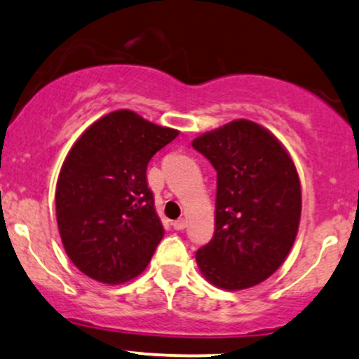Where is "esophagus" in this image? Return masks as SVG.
<instances>
[{"instance_id": "34e87169", "label": "esophagus", "mask_w": 359, "mask_h": 359, "mask_svg": "<svg viewBox=\"0 0 359 359\" xmlns=\"http://www.w3.org/2000/svg\"><path fill=\"white\" fill-rule=\"evenodd\" d=\"M172 226H174L175 231H184L187 227V221L185 219H177V221L172 222Z\"/></svg>"}]
</instances>
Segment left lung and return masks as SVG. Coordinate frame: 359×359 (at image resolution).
I'll return each instance as SVG.
<instances>
[{"instance_id":"left-lung-1","label":"left lung","mask_w":359,"mask_h":359,"mask_svg":"<svg viewBox=\"0 0 359 359\" xmlns=\"http://www.w3.org/2000/svg\"><path fill=\"white\" fill-rule=\"evenodd\" d=\"M192 147L217 170L215 229L196 261L215 287L241 291L279 269L301 221V182L279 138L252 120L202 133Z\"/></svg>"}]
</instances>
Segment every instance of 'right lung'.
I'll return each mask as SVG.
<instances>
[{"label": "right lung", "mask_w": 359, "mask_h": 359, "mask_svg": "<svg viewBox=\"0 0 359 359\" xmlns=\"http://www.w3.org/2000/svg\"><path fill=\"white\" fill-rule=\"evenodd\" d=\"M177 135L135 111L115 110L76 138L60 170L55 205L65 252L85 276L122 284L149 266L163 226L145 172Z\"/></svg>", "instance_id": "1"}]
</instances>
